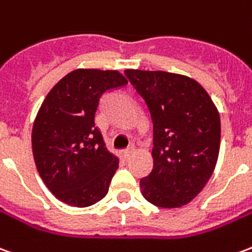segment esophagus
I'll return each mask as SVG.
<instances>
[{"instance_id":"1","label":"esophagus","mask_w":252,"mask_h":252,"mask_svg":"<svg viewBox=\"0 0 252 252\" xmlns=\"http://www.w3.org/2000/svg\"><path fill=\"white\" fill-rule=\"evenodd\" d=\"M135 154V148H128V150H126L124 153H123V155H124V158L126 159H129Z\"/></svg>"}]
</instances>
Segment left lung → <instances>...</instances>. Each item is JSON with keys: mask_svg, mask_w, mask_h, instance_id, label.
<instances>
[{"mask_svg": "<svg viewBox=\"0 0 252 252\" xmlns=\"http://www.w3.org/2000/svg\"><path fill=\"white\" fill-rule=\"evenodd\" d=\"M154 123V167L140 180L143 197L159 208H181L204 189L220 151V115L193 78L126 70Z\"/></svg>", "mask_w": 252, "mask_h": 252, "instance_id": "8db88e82", "label": "left lung"}]
</instances>
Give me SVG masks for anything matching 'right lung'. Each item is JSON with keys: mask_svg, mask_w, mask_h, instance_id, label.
Masks as SVG:
<instances>
[{"mask_svg": "<svg viewBox=\"0 0 252 252\" xmlns=\"http://www.w3.org/2000/svg\"><path fill=\"white\" fill-rule=\"evenodd\" d=\"M117 70L77 68L50 90L32 128L36 169L52 194L85 208L102 200L119 159L95 126V112L106 90L126 85Z\"/></svg>", "mask_w": 252, "mask_h": 252, "instance_id": "add662e5", "label": "right lung"}]
</instances>
